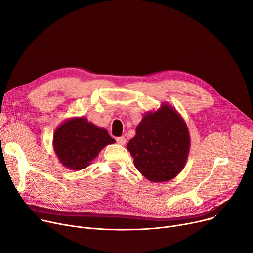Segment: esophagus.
<instances>
[{"mask_svg":"<svg viewBox=\"0 0 253 253\" xmlns=\"http://www.w3.org/2000/svg\"><path fill=\"white\" fill-rule=\"evenodd\" d=\"M117 143L120 144V145H124L126 143V138L124 136H121V137H117Z\"/></svg>","mask_w":253,"mask_h":253,"instance_id":"obj_1","label":"esophagus"}]
</instances>
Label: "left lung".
<instances>
[{"mask_svg": "<svg viewBox=\"0 0 253 253\" xmlns=\"http://www.w3.org/2000/svg\"><path fill=\"white\" fill-rule=\"evenodd\" d=\"M136 169L150 182L174 179L185 167L190 149L188 127L171 105L144 113L127 144Z\"/></svg>", "mask_w": 253, "mask_h": 253, "instance_id": "obj_1", "label": "left lung"}]
</instances>
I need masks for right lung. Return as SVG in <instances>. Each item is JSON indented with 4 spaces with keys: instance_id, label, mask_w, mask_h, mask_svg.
I'll return each instance as SVG.
<instances>
[{
    "instance_id": "1",
    "label": "right lung",
    "mask_w": 253,
    "mask_h": 253,
    "mask_svg": "<svg viewBox=\"0 0 253 253\" xmlns=\"http://www.w3.org/2000/svg\"><path fill=\"white\" fill-rule=\"evenodd\" d=\"M115 139L85 117H72L55 130L53 146L60 163L73 171L85 169L106 145Z\"/></svg>"
}]
</instances>
